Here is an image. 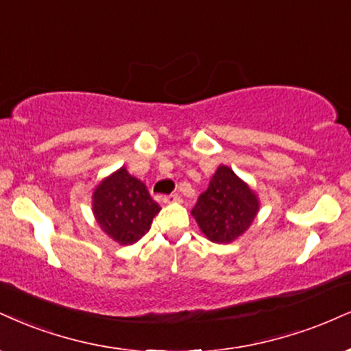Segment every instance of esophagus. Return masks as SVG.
Listing matches in <instances>:
<instances>
[{
  "mask_svg": "<svg viewBox=\"0 0 351 351\" xmlns=\"http://www.w3.org/2000/svg\"><path fill=\"white\" fill-rule=\"evenodd\" d=\"M181 201V197H180V194H170V196H165L163 197V202H167V204H171V202H180Z\"/></svg>",
  "mask_w": 351,
  "mask_h": 351,
  "instance_id": "1",
  "label": "esophagus"
}]
</instances>
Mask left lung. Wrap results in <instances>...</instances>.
Here are the masks:
<instances>
[{
	"instance_id": "8db88e82",
	"label": "left lung",
	"mask_w": 351,
	"mask_h": 351,
	"mask_svg": "<svg viewBox=\"0 0 351 351\" xmlns=\"http://www.w3.org/2000/svg\"><path fill=\"white\" fill-rule=\"evenodd\" d=\"M258 210V194L230 167L221 165L191 214L210 242L230 243L250 229Z\"/></svg>"
}]
</instances>
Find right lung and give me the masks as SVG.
<instances>
[{
	"label": "right lung",
	"mask_w": 351,
	"mask_h": 351,
	"mask_svg": "<svg viewBox=\"0 0 351 351\" xmlns=\"http://www.w3.org/2000/svg\"><path fill=\"white\" fill-rule=\"evenodd\" d=\"M91 199L99 229L119 245L138 242L162 209L152 199L145 184L130 175L125 167L101 180Z\"/></svg>",
	"instance_id": "right-lung-1"
}]
</instances>
